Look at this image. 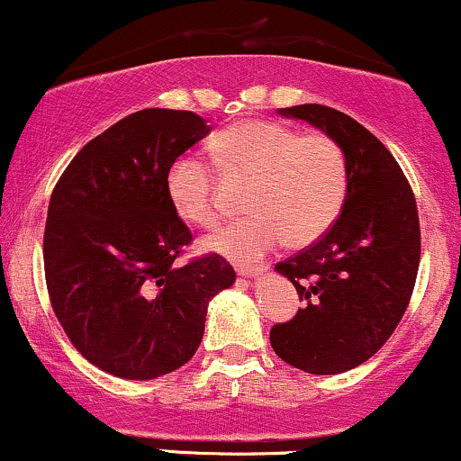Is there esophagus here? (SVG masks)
<instances>
[{"mask_svg":"<svg viewBox=\"0 0 461 461\" xmlns=\"http://www.w3.org/2000/svg\"><path fill=\"white\" fill-rule=\"evenodd\" d=\"M267 264H236V273L242 275V277H249V275H258L267 271Z\"/></svg>","mask_w":461,"mask_h":461,"instance_id":"34e87169","label":"esophagus"}]
</instances>
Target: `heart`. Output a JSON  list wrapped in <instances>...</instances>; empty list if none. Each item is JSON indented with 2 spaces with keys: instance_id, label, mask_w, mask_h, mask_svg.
<instances>
[{
  "instance_id": "obj_1",
  "label": "heart",
  "mask_w": 461,
  "mask_h": 461,
  "mask_svg": "<svg viewBox=\"0 0 461 461\" xmlns=\"http://www.w3.org/2000/svg\"><path fill=\"white\" fill-rule=\"evenodd\" d=\"M214 156L231 176L253 182L247 199L251 216L208 238V247L223 256L253 260L284 240L290 247L312 245L345 208L348 162L340 142L330 134H301L275 121L249 119L216 136ZM167 193L188 223H219L214 173L197 156H179L171 164Z\"/></svg>"
}]
</instances>
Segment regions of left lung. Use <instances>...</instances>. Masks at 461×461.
<instances>
[{
	"label": "left lung",
	"instance_id": "left-lung-1",
	"mask_svg": "<svg viewBox=\"0 0 461 461\" xmlns=\"http://www.w3.org/2000/svg\"><path fill=\"white\" fill-rule=\"evenodd\" d=\"M340 142L348 162L345 208L325 236L275 268L303 308L271 330L284 362L312 375H338L373 357L393 336L414 293L420 223L414 190L384 142L330 105L279 110Z\"/></svg>",
	"mask_w": 461,
	"mask_h": 461
}]
</instances>
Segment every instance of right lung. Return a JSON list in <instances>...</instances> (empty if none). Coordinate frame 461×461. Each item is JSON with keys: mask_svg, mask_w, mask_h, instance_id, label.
I'll return each instance as SVG.
<instances>
[{"mask_svg": "<svg viewBox=\"0 0 461 461\" xmlns=\"http://www.w3.org/2000/svg\"><path fill=\"white\" fill-rule=\"evenodd\" d=\"M208 131L190 110H140L84 145L51 193V308L71 345L114 377L184 366L203 338L208 301L236 279L219 253L177 262L193 234L168 199L167 173Z\"/></svg>", "mask_w": 461, "mask_h": 461, "instance_id": "obj_1", "label": "right lung"}]
</instances>
